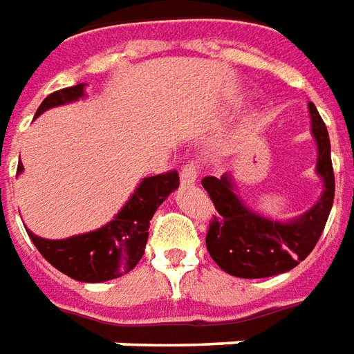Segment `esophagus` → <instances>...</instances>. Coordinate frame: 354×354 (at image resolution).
Segmentation results:
<instances>
[{"mask_svg": "<svg viewBox=\"0 0 354 354\" xmlns=\"http://www.w3.org/2000/svg\"><path fill=\"white\" fill-rule=\"evenodd\" d=\"M199 176V165L197 162H187L182 167V172H180V180L182 184H193Z\"/></svg>", "mask_w": 354, "mask_h": 354, "instance_id": "34e87169", "label": "esophagus"}]
</instances>
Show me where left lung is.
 I'll return each instance as SVG.
<instances>
[{"label": "left lung", "instance_id": "1", "mask_svg": "<svg viewBox=\"0 0 354 354\" xmlns=\"http://www.w3.org/2000/svg\"><path fill=\"white\" fill-rule=\"evenodd\" d=\"M311 131L319 147L317 172L324 182V192L305 214L292 222H273L256 214L233 192L230 174L203 178V187L216 207L207 233L210 258L225 273L241 279H263L286 273L304 261L324 231L334 205L335 180L330 157L326 124L309 102Z\"/></svg>", "mask_w": 354, "mask_h": 354}]
</instances>
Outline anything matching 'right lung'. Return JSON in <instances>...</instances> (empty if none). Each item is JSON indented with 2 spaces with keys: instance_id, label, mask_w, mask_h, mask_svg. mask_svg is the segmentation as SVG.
<instances>
[{
  "instance_id": "obj_1",
  "label": "right lung",
  "mask_w": 354,
  "mask_h": 354,
  "mask_svg": "<svg viewBox=\"0 0 354 354\" xmlns=\"http://www.w3.org/2000/svg\"><path fill=\"white\" fill-rule=\"evenodd\" d=\"M83 88L85 85L80 83L49 94L37 108L35 117L49 108L77 100L83 96ZM17 172H22V165H19ZM178 185L180 178L176 170L144 178L119 214L91 233L49 241L26 231L39 254L58 271L81 282L111 281L129 273L142 260L149 235V220Z\"/></svg>"
}]
</instances>
